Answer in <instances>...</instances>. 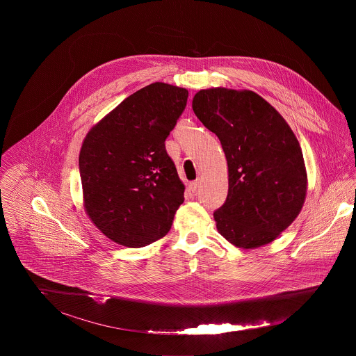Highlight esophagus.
Returning <instances> with one entry per match:
<instances>
[{"label": "esophagus", "mask_w": 356, "mask_h": 356, "mask_svg": "<svg viewBox=\"0 0 356 356\" xmlns=\"http://www.w3.org/2000/svg\"><path fill=\"white\" fill-rule=\"evenodd\" d=\"M187 187H188V190H190L191 193H194V191L197 190V187H198V183H197V181H190Z\"/></svg>", "instance_id": "esophagus-1"}]
</instances>
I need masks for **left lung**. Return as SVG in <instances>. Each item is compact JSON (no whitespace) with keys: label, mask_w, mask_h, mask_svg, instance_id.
I'll use <instances>...</instances> for the list:
<instances>
[{"label":"left lung","mask_w":356,"mask_h":356,"mask_svg":"<svg viewBox=\"0 0 356 356\" xmlns=\"http://www.w3.org/2000/svg\"><path fill=\"white\" fill-rule=\"evenodd\" d=\"M193 111L218 136L227 158L228 195L214 213L218 232L243 249L270 243L297 218L307 194L294 132L250 90H200Z\"/></svg>","instance_id":"8db88e82"}]
</instances>
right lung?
Listing matches in <instances>:
<instances>
[{"instance_id": "right-lung-1", "label": "right lung", "mask_w": 356, "mask_h": 356, "mask_svg": "<svg viewBox=\"0 0 356 356\" xmlns=\"http://www.w3.org/2000/svg\"><path fill=\"white\" fill-rule=\"evenodd\" d=\"M188 91L152 83L87 132L79 155L84 211L108 239L142 248L163 238L184 201L165 140Z\"/></svg>"}]
</instances>
